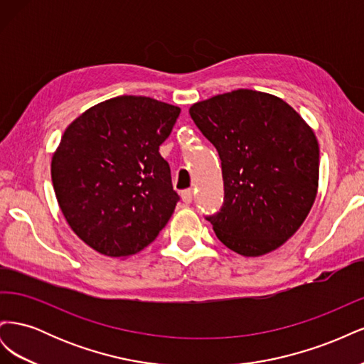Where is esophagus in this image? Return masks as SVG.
<instances>
[{"instance_id":"34e87169","label":"esophagus","mask_w":364,"mask_h":364,"mask_svg":"<svg viewBox=\"0 0 364 364\" xmlns=\"http://www.w3.org/2000/svg\"><path fill=\"white\" fill-rule=\"evenodd\" d=\"M181 197H182V200H183V203H191L193 202V197H194V193H193V190H183L182 191V194H181Z\"/></svg>"}]
</instances>
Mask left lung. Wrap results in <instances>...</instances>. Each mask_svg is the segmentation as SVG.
Segmentation results:
<instances>
[{"label": "left lung", "instance_id": "obj_1", "mask_svg": "<svg viewBox=\"0 0 364 364\" xmlns=\"http://www.w3.org/2000/svg\"><path fill=\"white\" fill-rule=\"evenodd\" d=\"M190 115L222 161L223 206L206 217L217 238L243 257L282 246L317 196L313 129L279 97L252 90L194 103Z\"/></svg>", "mask_w": 364, "mask_h": 364}]
</instances>
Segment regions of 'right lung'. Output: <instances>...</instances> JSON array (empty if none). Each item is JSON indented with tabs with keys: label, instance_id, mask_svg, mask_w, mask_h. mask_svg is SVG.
<instances>
[{
	"label": "right lung",
	"instance_id": "add662e5",
	"mask_svg": "<svg viewBox=\"0 0 364 364\" xmlns=\"http://www.w3.org/2000/svg\"><path fill=\"white\" fill-rule=\"evenodd\" d=\"M179 114L155 98L119 95L63 132L51 159L54 193L74 234L102 255H135L170 220L179 196L159 146Z\"/></svg>",
	"mask_w": 364,
	"mask_h": 364
}]
</instances>
